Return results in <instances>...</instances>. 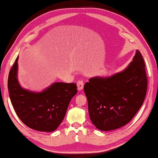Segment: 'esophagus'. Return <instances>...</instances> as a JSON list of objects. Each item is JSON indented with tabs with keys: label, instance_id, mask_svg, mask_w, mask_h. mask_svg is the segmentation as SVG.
Wrapping results in <instances>:
<instances>
[{
	"label": "esophagus",
	"instance_id": "1",
	"mask_svg": "<svg viewBox=\"0 0 158 158\" xmlns=\"http://www.w3.org/2000/svg\"><path fill=\"white\" fill-rule=\"evenodd\" d=\"M83 85H84V83H83V80H79L77 81V88H78V90L81 91V89L83 88Z\"/></svg>",
	"mask_w": 158,
	"mask_h": 158
}]
</instances>
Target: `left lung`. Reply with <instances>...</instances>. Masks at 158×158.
Wrapping results in <instances>:
<instances>
[{
    "label": "left lung",
    "mask_w": 158,
    "mask_h": 158,
    "mask_svg": "<svg viewBox=\"0 0 158 158\" xmlns=\"http://www.w3.org/2000/svg\"><path fill=\"white\" fill-rule=\"evenodd\" d=\"M92 123L102 131L115 130L129 123L140 109L147 89L145 64L136 50L122 72L109 77H93L84 85Z\"/></svg>",
    "instance_id": "1"
}]
</instances>
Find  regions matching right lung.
<instances>
[{
	"instance_id": "add662e5",
	"label": "right lung",
	"mask_w": 158,
	"mask_h": 158,
	"mask_svg": "<svg viewBox=\"0 0 158 158\" xmlns=\"http://www.w3.org/2000/svg\"><path fill=\"white\" fill-rule=\"evenodd\" d=\"M18 56L8 77L9 97L15 111L26 126L41 132H53L64 118L70 100L77 93L75 83H54L42 92L23 89L17 77Z\"/></svg>"
}]
</instances>
